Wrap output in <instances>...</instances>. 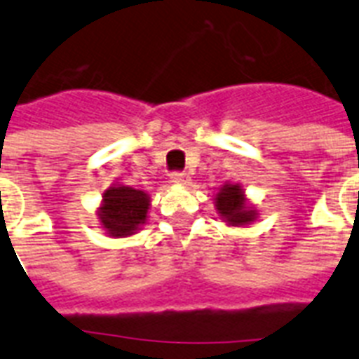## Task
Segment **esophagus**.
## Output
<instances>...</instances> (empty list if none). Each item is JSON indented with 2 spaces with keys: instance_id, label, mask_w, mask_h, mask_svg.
Here are the masks:
<instances>
[{
  "instance_id": "1",
  "label": "esophagus",
  "mask_w": 359,
  "mask_h": 359,
  "mask_svg": "<svg viewBox=\"0 0 359 359\" xmlns=\"http://www.w3.org/2000/svg\"><path fill=\"white\" fill-rule=\"evenodd\" d=\"M170 179L175 184H186V182H188V175L182 173V171H173V173L170 175Z\"/></svg>"
}]
</instances>
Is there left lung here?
<instances>
[{
    "label": "left lung",
    "mask_w": 359,
    "mask_h": 359,
    "mask_svg": "<svg viewBox=\"0 0 359 359\" xmlns=\"http://www.w3.org/2000/svg\"><path fill=\"white\" fill-rule=\"evenodd\" d=\"M215 206L230 225H245L256 217L255 210L247 208L243 191L236 184H226L219 189L215 197Z\"/></svg>",
    "instance_id": "obj_1"
}]
</instances>
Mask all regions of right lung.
<instances>
[{
    "mask_svg": "<svg viewBox=\"0 0 359 359\" xmlns=\"http://www.w3.org/2000/svg\"><path fill=\"white\" fill-rule=\"evenodd\" d=\"M149 210V195L140 189L116 186L107 189L103 205L99 208L101 225L114 238L130 236L140 225H144Z\"/></svg>",
    "mask_w": 359,
    "mask_h": 359,
    "instance_id": "add662e5",
    "label": "right lung"
}]
</instances>
